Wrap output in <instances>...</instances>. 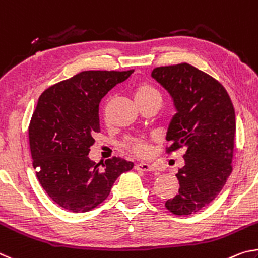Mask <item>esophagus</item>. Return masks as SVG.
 I'll list each match as a JSON object with an SVG mask.
<instances>
[{"mask_svg":"<svg viewBox=\"0 0 258 258\" xmlns=\"http://www.w3.org/2000/svg\"><path fill=\"white\" fill-rule=\"evenodd\" d=\"M135 169L139 171H145V172H151V171H155L154 166H152L147 163H137L135 164Z\"/></svg>","mask_w":258,"mask_h":258,"instance_id":"esophagus-1","label":"esophagus"}]
</instances>
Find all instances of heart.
<instances>
[{
	"label": "heart",
	"mask_w": 258,
	"mask_h": 258,
	"mask_svg": "<svg viewBox=\"0 0 258 258\" xmlns=\"http://www.w3.org/2000/svg\"><path fill=\"white\" fill-rule=\"evenodd\" d=\"M135 97L137 103L145 102L154 97H161V94L152 85L146 83H141L135 89ZM123 147L126 151L134 153L137 156H146L150 153V141L141 137H128L123 142Z\"/></svg>",
	"instance_id": "1"
}]
</instances>
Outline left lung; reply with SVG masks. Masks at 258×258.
I'll return each instance as SVG.
<instances>
[{
  "mask_svg": "<svg viewBox=\"0 0 258 258\" xmlns=\"http://www.w3.org/2000/svg\"><path fill=\"white\" fill-rule=\"evenodd\" d=\"M152 77L168 90L177 113L166 153L184 150L178 195L166 201L174 215H190L215 200L232 172L236 115L220 81L188 63L155 68Z\"/></svg>",
  "mask_w": 258,
  "mask_h": 258,
  "instance_id": "left-lung-1",
  "label": "left lung"
}]
</instances>
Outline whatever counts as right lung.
I'll list each match as a JSON object with an SVG mask.
<instances>
[{
	"instance_id": "right-lung-1",
	"label": "right lung",
	"mask_w": 258,
	"mask_h": 258,
	"mask_svg": "<svg viewBox=\"0 0 258 258\" xmlns=\"http://www.w3.org/2000/svg\"><path fill=\"white\" fill-rule=\"evenodd\" d=\"M134 72L88 70L45 89L28 126L33 166L40 186L58 206L88 212L110 195L133 162L113 156L95 163L87 156L99 128V102Z\"/></svg>"
}]
</instances>
